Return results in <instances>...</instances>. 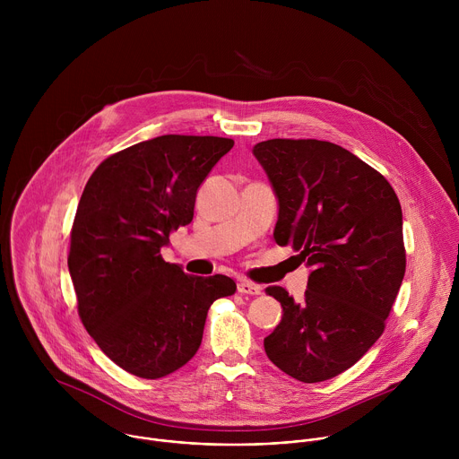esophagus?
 Masks as SVG:
<instances>
[{
    "instance_id": "esophagus-1",
    "label": "esophagus",
    "mask_w": 459,
    "mask_h": 459,
    "mask_svg": "<svg viewBox=\"0 0 459 459\" xmlns=\"http://www.w3.org/2000/svg\"><path fill=\"white\" fill-rule=\"evenodd\" d=\"M238 292L239 294H247V296H259L261 294V287L247 281V280H241L238 283Z\"/></svg>"
}]
</instances>
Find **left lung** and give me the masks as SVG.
<instances>
[{
  "label": "left lung",
  "instance_id": "obj_1",
  "mask_svg": "<svg viewBox=\"0 0 459 459\" xmlns=\"http://www.w3.org/2000/svg\"><path fill=\"white\" fill-rule=\"evenodd\" d=\"M278 198L274 239L310 267L301 301L267 294L283 317L265 338L285 374L317 383L351 368L383 334L405 276L403 216L394 188L347 149L319 140L254 145Z\"/></svg>",
  "mask_w": 459,
  "mask_h": 459
}]
</instances>
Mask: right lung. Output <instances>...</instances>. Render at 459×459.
<instances>
[{"mask_svg": "<svg viewBox=\"0 0 459 459\" xmlns=\"http://www.w3.org/2000/svg\"><path fill=\"white\" fill-rule=\"evenodd\" d=\"M232 145L218 136H158L108 156L85 185L69 250L78 312L98 347L138 377L158 379L190 361L211 305L236 292L227 276H188L161 257Z\"/></svg>", "mask_w": 459, "mask_h": 459, "instance_id": "1", "label": "right lung"}]
</instances>
